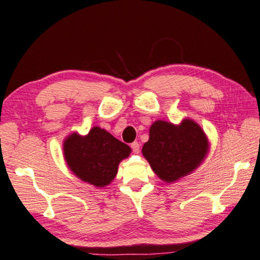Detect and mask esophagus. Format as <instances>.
<instances>
[{
	"label": "esophagus",
	"instance_id": "esophagus-1",
	"mask_svg": "<svg viewBox=\"0 0 260 260\" xmlns=\"http://www.w3.org/2000/svg\"><path fill=\"white\" fill-rule=\"evenodd\" d=\"M131 148L133 150L134 153H139L140 152V143L139 142H133L131 144Z\"/></svg>",
	"mask_w": 260,
	"mask_h": 260
}]
</instances>
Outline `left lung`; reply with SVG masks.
I'll return each mask as SVG.
<instances>
[{
	"label": "left lung",
	"mask_w": 260,
	"mask_h": 260,
	"mask_svg": "<svg viewBox=\"0 0 260 260\" xmlns=\"http://www.w3.org/2000/svg\"><path fill=\"white\" fill-rule=\"evenodd\" d=\"M208 151V140L191 119L181 125L158 120L150 127L142 153L152 171L165 182H175L199 166Z\"/></svg>",
	"instance_id": "1"
}]
</instances>
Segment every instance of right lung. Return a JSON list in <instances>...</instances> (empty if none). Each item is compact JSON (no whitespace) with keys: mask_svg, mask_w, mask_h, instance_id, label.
I'll use <instances>...</instances> for the list:
<instances>
[{"mask_svg":"<svg viewBox=\"0 0 260 260\" xmlns=\"http://www.w3.org/2000/svg\"><path fill=\"white\" fill-rule=\"evenodd\" d=\"M66 161L84 182L103 187L115 178L118 165L131 153V148L107 131L93 127L86 136L69 135L63 143Z\"/></svg>","mask_w":260,"mask_h":260,"instance_id":"add662e5","label":"right lung"}]
</instances>
